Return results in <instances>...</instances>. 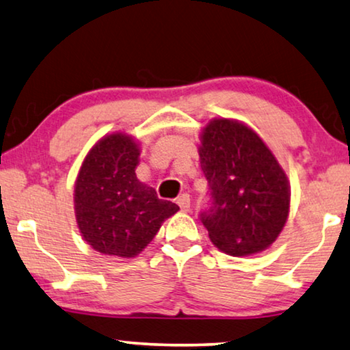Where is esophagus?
I'll use <instances>...</instances> for the list:
<instances>
[{"mask_svg":"<svg viewBox=\"0 0 350 350\" xmlns=\"http://www.w3.org/2000/svg\"><path fill=\"white\" fill-rule=\"evenodd\" d=\"M177 204H179L182 212H189L190 211V196L180 195L179 198H177Z\"/></svg>","mask_w":350,"mask_h":350,"instance_id":"34e87169","label":"esophagus"}]
</instances>
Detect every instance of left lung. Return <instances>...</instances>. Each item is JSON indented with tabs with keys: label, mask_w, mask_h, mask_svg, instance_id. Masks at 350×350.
<instances>
[{
	"label": "left lung",
	"mask_w": 350,
	"mask_h": 350,
	"mask_svg": "<svg viewBox=\"0 0 350 350\" xmlns=\"http://www.w3.org/2000/svg\"><path fill=\"white\" fill-rule=\"evenodd\" d=\"M198 154L213 200L201 213L212 243L237 258L267 250L291 211L289 179L269 146L245 122L213 118L201 129Z\"/></svg>",
	"instance_id": "1"
}]
</instances>
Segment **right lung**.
<instances>
[{"label": "right lung", "instance_id": "right-lung-1", "mask_svg": "<svg viewBox=\"0 0 350 350\" xmlns=\"http://www.w3.org/2000/svg\"><path fill=\"white\" fill-rule=\"evenodd\" d=\"M142 143L113 132L88 150L74 187L78 231L96 252L135 258L152 242L166 218L179 206L159 200L157 191L135 174Z\"/></svg>", "mask_w": 350, "mask_h": 350}]
</instances>
